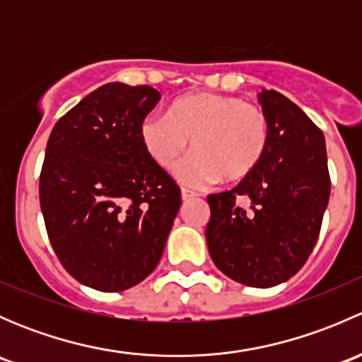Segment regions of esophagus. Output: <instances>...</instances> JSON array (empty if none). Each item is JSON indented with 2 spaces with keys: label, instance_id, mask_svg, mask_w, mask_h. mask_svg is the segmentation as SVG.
Returning a JSON list of instances; mask_svg holds the SVG:
<instances>
[{
  "label": "esophagus",
  "instance_id": "34e87169",
  "mask_svg": "<svg viewBox=\"0 0 362 362\" xmlns=\"http://www.w3.org/2000/svg\"><path fill=\"white\" fill-rule=\"evenodd\" d=\"M196 192L194 191H189V189H182V199H184V202H189V199H192V198H196Z\"/></svg>",
  "mask_w": 362,
  "mask_h": 362
}]
</instances>
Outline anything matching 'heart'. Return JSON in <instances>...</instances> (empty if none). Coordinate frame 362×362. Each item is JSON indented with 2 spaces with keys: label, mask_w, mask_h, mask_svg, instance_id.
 Listing matches in <instances>:
<instances>
[{
  "label": "heart",
  "mask_w": 362,
  "mask_h": 362,
  "mask_svg": "<svg viewBox=\"0 0 362 362\" xmlns=\"http://www.w3.org/2000/svg\"><path fill=\"white\" fill-rule=\"evenodd\" d=\"M145 151L163 170H171L192 140L196 151L177 168L184 184L238 182L259 166L269 141V119L261 107L229 94L198 93L180 98L168 115L141 120Z\"/></svg>",
  "instance_id": "1"
}]
</instances>
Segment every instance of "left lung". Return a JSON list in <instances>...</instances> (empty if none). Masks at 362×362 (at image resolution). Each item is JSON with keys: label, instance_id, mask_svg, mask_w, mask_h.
<instances>
[{"label": "left lung", "instance_id": "8db88e82", "mask_svg": "<svg viewBox=\"0 0 362 362\" xmlns=\"http://www.w3.org/2000/svg\"><path fill=\"white\" fill-rule=\"evenodd\" d=\"M259 103L269 141L259 166L235 189L206 198V245L215 266L235 282L273 287L294 276L319 238L331 180L324 134L276 90Z\"/></svg>", "mask_w": 362, "mask_h": 362}]
</instances>
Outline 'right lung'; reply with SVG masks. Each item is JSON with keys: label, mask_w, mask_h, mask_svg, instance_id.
I'll return each instance as SVG.
<instances>
[{"label": "right lung", "mask_w": 362, "mask_h": 362, "mask_svg": "<svg viewBox=\"0 0 362 362\" xmlns=\"http://www.w3.org/2000/svg\"><path fill=\"white\" fill-rule=\"evenodd\" d=\"M151 86L98 87L54 126L40 173L50 245L87 287L119 293L158 266L180 208V189L145 151Z\"/></svg>", "instance_id": "add662e5"}]
</instances>
